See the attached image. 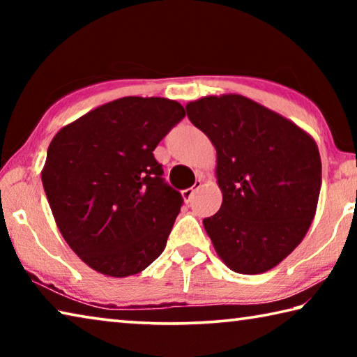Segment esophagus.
<instances>
[{
  "mask_svg": "<svg viewBox=\"0 0 357 357\" xmlns=\"http://www.w3.org/2000/svg\"><path fill=\"white\" fill-rule=\"evenodd\" d=\"M203 185V181L202 179H197L195 181V184H193L192 187H189V189H184L183 192H181V193H183V197H184V200L187 202V203H189L190 200H192V197H193V193H195L198 189H200V187Z\"/></svg>",
  "mask_w": 357,
  "mask_h": 357,
  "instance_id": "obj_1",
  "label": "esophagus"
}]
</instances>
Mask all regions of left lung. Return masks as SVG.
<instances>
[{
  "mask_svg": "<svg viewBox=\"0 0 357 357\" xmlns=\"http://www.w3.org/2000/svg\"><path fill=\"white\" fill-rule=\"evenodd\" d=\"M187 116L217 151L223 200L204 229L223 263L261 274L287 258L313 220L321 159L310 135L244 96L190 102Z\"/></svg>",
  "mask_w": 357,
  "mask_h": 357,
  "instance_id": "1",
  "label": "left lung"
}]
</instances>
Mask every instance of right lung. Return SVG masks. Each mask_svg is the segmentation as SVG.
<instances>
[{"label": "right lung", "instance_id": "obj_1", "mask_svg": "<svg viewBox=\"0 0 357 357\" xmlns=\"http://www.w3.org/2000/svg\"><path fill=\"white\" fill-rule=\"evenodd\" d=\"M184 116L176 100L130 96L52 140L42 184L63 238L89 268L128 277L164 252L184 200L154 149Z\"/></svg>", "mask_w": 357, "mask_h": 357}]
</instances>
